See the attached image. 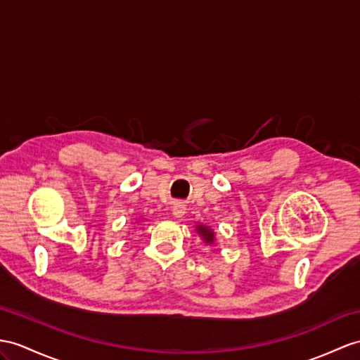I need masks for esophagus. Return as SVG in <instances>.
I'll return each mask as SVG.
<instances>
[{"instance_id":"esophagus-1","label":"esophagus","mask_w":360,"mask_h":360,"mask_svg":"<svg viewBox=\"0 0 360 360\" xmlns=\"http://www.w3.org/2000/svg\"><path fill=\"white\" fill-rule=\"evenodd\" d=\"M186 214V207H185V205H181V203H177V205H174V207H172V215L175 217V218H183V215Z\"/></svg>"}]
</instances>
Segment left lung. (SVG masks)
Returning <instances> with one entry per match:
<instances>
[{
  "label": "left lung",
  "mask_w": 360,
  "mask_h": 360,
  "mask_svg": "<svg viewBox=\"0 0 360 360\" xmlns=\"http://www.w3.org/2000/svg\"><path fill=\"white\" fill-rule=\"evenodd\" d=\"M195 229H197V232L200 233L201 238L205 240V243H207V244H212V243L215 241V233L212 232V229H210L209 226H205V224H197V226H195Z\"/></svg>",
  "instance_id": "left-lung-1"
}]
</instances>
